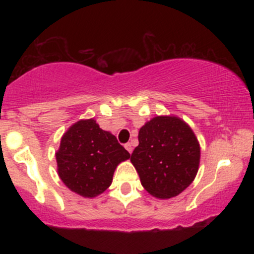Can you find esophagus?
Wrapping results in <instances>:
<instances>
[{"label": "esophagus", "mask_w": 254, "mask_h": 254, "mask_svg": "<svg viewBox=\"0 0 254 254\" xmlns=\"http://www.w3.org/2000/svg\"><path fill=\"white\" fill-rule=\"evenodd\" d=\"M125 149H127V150L129 151V153L131 154V153H132V149H133L132 144H131V143H127V144H125Z\"/></svg>", "instance_id": "esophagus-1"}]
</instances>
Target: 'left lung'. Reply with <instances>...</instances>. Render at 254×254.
<instances>
[{"instance_id":"left-lung-1","label":"left lung","mask_w":254,"mask_h":254,"mask_svg":"<svg viewBox=\"0 0 254 254\" xmlns=\"http://www.w3.org/2000/svg\"><path fill=\"white\" fill-rule=\"evenodd\" d=\"M138 142L130 160L148 193L167 199L191 185L199 168L200 145L186 122L156 116L139 129Z\"/></svg>"}]
</instances>
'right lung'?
Listing matches in <instances>:
<instances>
[{"instance_id":"right-lung-1","label":"right lung","mask_w":254,"mask_h":254,"mask_svg":"<svg viewBox=\"0 0 254 254\" xmlns=\"http://www.w3.org/2000/svg\"><path fill=\"white\" fill-rule=\"evenodd\" d=\"M129 159V151L94 118L81 119L61 138L56 151L57 173L69 190L94 198L110 188L117 166Z\"/></svg>"}]
</instances>
